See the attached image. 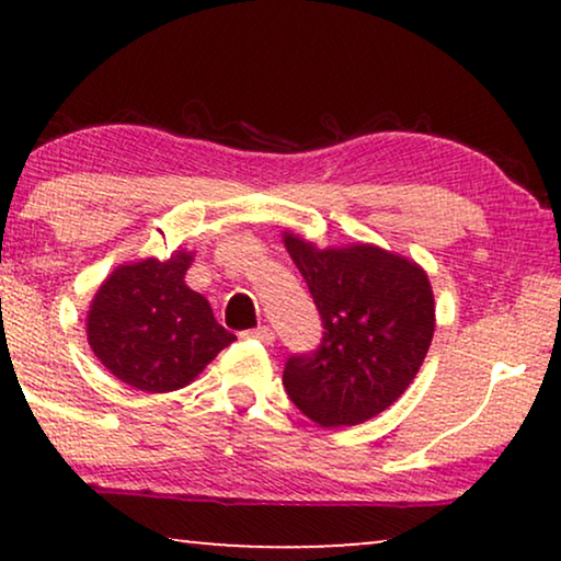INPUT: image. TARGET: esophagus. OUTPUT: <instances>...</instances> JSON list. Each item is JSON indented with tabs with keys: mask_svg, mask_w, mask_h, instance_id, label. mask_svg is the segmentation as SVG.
<instances>
[{
	"mask_svg": "<svg viewBox=\"0 0 561 561\" xmlns=\"http://www.w3.org/2000/svg\"><path fill=\"white\" fill-rule=\"evenodd\" d=\"M244 340H257L263 344H273L275 342V332L271 327H257V329H250V332H242Z\"/></svg>",
	"mask_w": 561,
	"mask_h": 561,
	"instance_id": "esophagus-1",
	"label": "esophagus"
}]
</instances>
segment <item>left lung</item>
<instances>
[{"mask_svg": "<svg viewBox=\"0 0 561 561\" xmlns=\"http://www.w3.org/2000/svg\"><path fill=\"white\" fill-rule=\"evenodd\" d=\"M321 313L324 340L288 357L283 386L319 426H355L405 393L432 344L434 290L424 267L378 248H317L283 232Z\"/></svg>", "mask_w": 561, "mask_h": 561, "instance_id": "left-lung-1", "label": "left lung"}]
</instances>
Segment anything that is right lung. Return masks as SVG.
<instances>
[{
  "mask_svg": "<svg viewBox=\"0 0 561 561\" xmlns=\"http://www.w3.org/2000/svg\"><path fill=\"white\" fill-rule=\"evenodd\" d=\"M194 252L145 257L106 275L91 298V352L114 378L145 393L188 386L237 336L214 319L209 301L186 286Z\"/></svg>",
  "mask_w": 561,
  "mask_h": 561,
  "instance_id": "right-lung-1",
  "label": "right lung"
}]
</instances>
